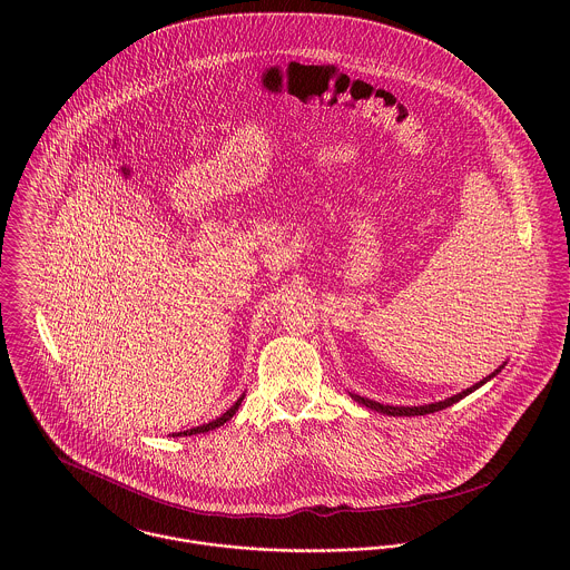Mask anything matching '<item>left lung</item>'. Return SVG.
<instances>
[{
    "label": "left lung",
    "mask_w": 570,
    "mask_h": 570,
    "mask_svg": "<svg viewBox=\"0 0 570 570\" xmlns=\"http://www.w3.org/2000/svg\"><path fill=\"white\" fill-rule=\"evenodd\" d=\"M504 366V364H502ZM502 366H498L491 375L488 377H483L479 384H474L472 389H468V391H463V393H459V395H454V397H448V400H443V402H434V404H428V406H384V404H377V402H373V400H366V397H360V395H351L357 404H362V406L371 407V410H377V412H384V414H391V416H414V414H430V412H436V410H443V407L452 406V404H456V402H461L463 397H468L470 393H474L476 389H481L483 384H488L491 377H495L500 371H502Z\"/></svg>",
    "instance_id": "obj_1"
}]
</instances>
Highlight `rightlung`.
<instances>
[{
    "instance_id": "obj_1",
    "label": "right lung",
    "mask_w": 570,
    "mask_h": 570,
    "mask_svg": "<svg viewBox=\"0 0 570 570\" xmlns=\"http://www.w3.org/2000/svg\"><path fill=\"white\" fill-rule=\"evenodd\" d=\"M245 395H242L233 406L228 407L222 416H217V419H213V421H208V423H204V425H197V428H190V430H186V432H177V434H173V436H190V434H202V432H208V430H215V428H219V425H224L226 421H230L233 419V414L239 410L242 406V402H244Z\"/></svg>"
}]
</instances>
